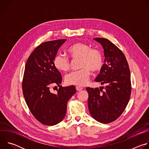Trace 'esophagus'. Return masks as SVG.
Returning <instances> with one entry per match:
<instances>
[{
    "instance_id": "obj_1",
    "label": "esophagus",
    "mask_w": 149,
    "mask_h": 149,
    "mask_svg": "<svg viewBox=\"0 0 149 149\" xmlns=\"http://www.w3.org/2000/svg\"><path fill=\"white\" fill-rule=\"evenodd\" d=\"M76 90H77V91H81V90H82V87H80V86H77L76 87Z\"/></svg>"
}]
</instances>
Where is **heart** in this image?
<instances>
[{"instance_id": "obj_1", "label": "heart", "mask_w": 149, "mask_h": 149, "mask_svg": "<svg viewBox=\"0 0 149 149\" xmlns=\"http://www.w3.org/2000/svg\"><path fill=\"white\" fill-rule=\"evenodd\" d=\"M68 52L72 59H78L79 67L77 71H72L65 77V82L69 85L77 86H85L89 80L90 70L100 71L103 66V56L100 50L82 42H77L68 49ZM55 67L61 71H67L70 67L68 57L62 54H56L54 59Z\"/></svg>"}]
</instances>
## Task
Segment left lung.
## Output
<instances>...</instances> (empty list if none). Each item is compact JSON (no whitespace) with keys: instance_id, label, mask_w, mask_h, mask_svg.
Instances as JSON below:
<instances>
[{"instance_id":"1","label":"left lung","mask_w":149,"mask_h":149,"mask_svg":"<svg viewBox=\"0 0 149 149\" xmlns=\"http://www.w3.org/2000/svg\"><path fill=\"white\" fill-rule=\"evenodd\" d=\"M104 49L105 59L95 81L106 86L87 87L88 107L91 116L98 122L107 124L117 120L129 101L132 84L128 62L123 52L107 39L96 38Z\"/></svg>"}]
</instances>
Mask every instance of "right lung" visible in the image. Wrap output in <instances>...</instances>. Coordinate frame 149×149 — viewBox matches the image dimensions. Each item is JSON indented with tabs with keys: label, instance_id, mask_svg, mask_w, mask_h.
Listing matches in <instances>:
<instances>
[{
	"label": "right lung",
	"instance_id": "right-lung-1",
	"mask_svg": "<svg viewBox=\"0 0 149 149\" xmlns=\"http://www.w3.org/2000/svg\"><path fill=\"white\" fill-rule=\"evenodd\" d=\"M67 39L44 42L29 56L25 65L22 90L28 107L40 123L54 125L65 117L68 101L76 93L75 86L62 87V77L54 65V59L60 47ZM54 84L57 93H50Z\"/></svg>",
	"mask_w": 149,
	"mask_h": 149
}]
</instances>
